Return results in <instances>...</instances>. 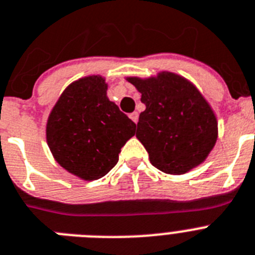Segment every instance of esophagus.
I'll use <instances>...</instances> for the list:
<instances>
[{
	"mask_svg": "<svg viewBox=\"0 0 255 255\" xmlns=\"http://www.w3.org/2000/svg\"><path fill=\"white\" fill-rule=\"evenodd\" d=\"M129 117L130 119L132 120V121H134V123H138V119H139V115H138V112H132V113H130L129 115Z\"/></svg>",
	"mask_w": 255,
	"mask_h": 255,
	"instance_id": "34e87169",
	"label": "esophagus"
}]
</instances>
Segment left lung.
<instances>
[{
    "label": "left lung",
    "mask_w": 255,
    "mask_h": 255,
    "mask_svg": "<svg viewBox=\"0 0 255 255\" xmlns=\"http://www.w3.org/2000/svg\"><path fill=\"white\" fill-rule=\"evenodd\" d=\"M142 94L136 138L149 161L166 174H183L205 160L217 142L218 124L212 108L186 78L170 72L156 78H128Z\"/></svg>",
    "instance_id": "obj_1"
}]
</instances>
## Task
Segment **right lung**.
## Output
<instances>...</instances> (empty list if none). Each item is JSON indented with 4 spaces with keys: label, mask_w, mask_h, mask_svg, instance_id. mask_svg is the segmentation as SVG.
<instances>
[{
    "label": "right lung",
    "mask_w": 255,
    "mask_h": 255,
    "mask_svg": "<svg viewBox=\"0 0 255 255\" xmlns=\"http://www.w3.org/2000/svg\"><path fill=\"white\" fill-rule=\"evenodd\" d=\"M135 128L107 98L103 78L91 76L69 85L60 95L47 121V144L65 170L95 180L117 164Z\"/></svg>",
    "instance_id": "obj_1"
}]
</instances>
